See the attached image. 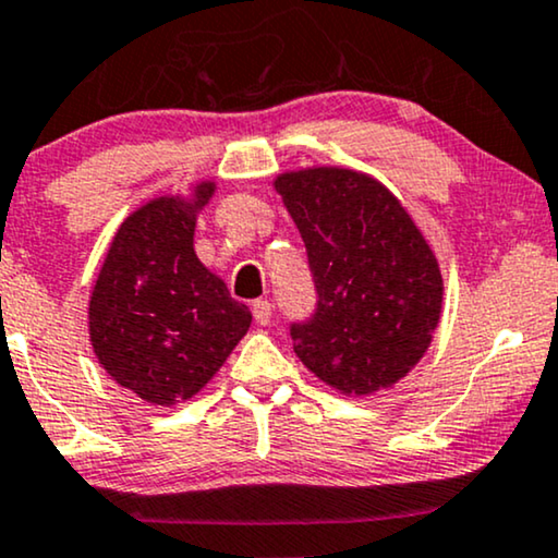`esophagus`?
Returning a JSON list of instances; mask_svg holds the SVG:
<instances>
[{
  "label": "esophagus",
  "mask_w": 558,
  "mask_h": 558,
  "mask_svg": "<svg viewBox=\"0 0 558 558\" xmlns=\"http://www.w3.org/2000/svg\"><path fill=\"white\" fill-rule=\"evenodd\" d=\"M252 314H255V322L257 324H270L272 319V303L267 299H257L255 303H252Z\"/></svg>",
  "instance_id": "1"
}]
</instances>
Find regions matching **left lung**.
Instances as JSON below:
<instances>
[{"label":"left lung","mask_w":558,"mask_h":558,"mask_svg":"<svg viewBox=\"0 0 558 558\" xmlns=\"http://www.w3.org/2000/svg\"><path fill=\"white\" fill-rule=\"evenodd\" d=\"M275 190L306 244L316 308L291 324L295 355L342 393L404 378L440 322L437 259L404 206L368 174L316 167L280 174Z\"/></svg>","instance_id":"left-lung-1"}]
</instances>
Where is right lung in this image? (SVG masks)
<instances>
[{"mask_svg":"<svg viewBox=\"0 0 558 558\" xmlns=\"http://www.w3.org/2000/svg\"><path fill=\"white\" fill-rule=\"evenodd\" d=\"M154 197L125 218L89 299L97 361L149 404L193 399L252 324L244 303L195 257V214L214 195Z\"/></svg>","mask_w":558,"mask_h":558,"instance_id":"add662e5","label":"right lung"}]
</instances>
